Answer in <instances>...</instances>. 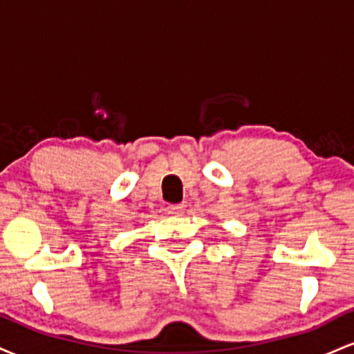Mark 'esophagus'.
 I'll list each match as a JSON object with an SVG mask.
<instances>
[{"label":"esophagus","instance_id":"esophagus-1","mask_svg":"<svg viewBox=\"0 0 354 354\" xmlns=\"http://www.w3.org/2000/svg\"><path fill=\"white\" fill-rule=\"evenodd\" d=\"M166 211H168V214H171V216H181V214L185 213V205H169Z\"/></svg>","mask_w":354,"mask_h":354}]
</instances>
